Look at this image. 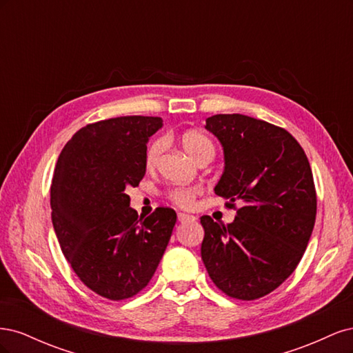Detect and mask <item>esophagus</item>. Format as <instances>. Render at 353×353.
Returning <instances> with one entry per match:
<instances>
[{"label": "esophagus", "instance_id": "esophagus-1", "mask_svg": "<svg viewBox=\"0 0 353 353\" xmlns=\"http://www.w3.org/2000/svg\"><path fill=\"white\" fill-rule=\"evenodd\" d=\"M178 221L179 222H188V221H196V216L193 215H187V213H178Z\"/></svg>", "mask_w": 353, "mask_h": 353}]
</instances>
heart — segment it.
Masks as SVG:
<instances>
[{
    "label": "heart",
    "mask_w": 353,
    "mask_h": 353,
    "mask_svg": "<svg viewBox=\"0 0 353 353\" xmlns=\"http://www.w3.org/2000/svg\"><path fill=\"white\" fill-rule=\"evenodd\" d=\"M179 143L183 145L185 153L194 160V162H200L205 157H213L215 154V145L210 141V138L199 131H187L179 137ZM165 141L163 140H154L150 145H148L145 152V165L147 168H153L157 160L163 152ZM200 193L199 188L194 187H178L169 191V199L176 206L181 208H190L193 205L194 197Z\"/></svg>",
    "instance_id": "1"
}]
</instances>
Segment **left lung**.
Listing matches in <instances>:
<instances>
[{"instance_id": "1", "label": "left lung", "mask_w": 353, "mask_h": 353, "mask_svg": "<svg viewBox=\"0 0 353 353\" xmlns=\"http://www.w3.org/2000/svg\"><path fill=\"white\" fill-rule=\"evenodd\" d=\"M205 128L225 160L215 194L241 208L227 225L200 218L201 259L219 290L254 301L283 284L306 250L316 216L311 165L292 134L265 121L215 114Z\"/></svg>"}]
</instances>
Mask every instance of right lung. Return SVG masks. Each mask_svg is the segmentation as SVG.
Here are the masks:
<instances>
[{"mask_svg": "<svg viewBox=\"0 0 353 353\" xmlns=\"http://www.w3.org/2000/svg\"><path fill=\"white\" fill-rule=\"evenodd\" d=\"M163 121L121 116L90 123L63 148L51 184V221L79 280L110 301L132 297L152 280L176 213L138 218L126 188L145 175L147 141Z\"/></svg>", "mask_w": 353, "mask_h": 353, "instance_id": "1", "label": "right lung"}]
</instances>
